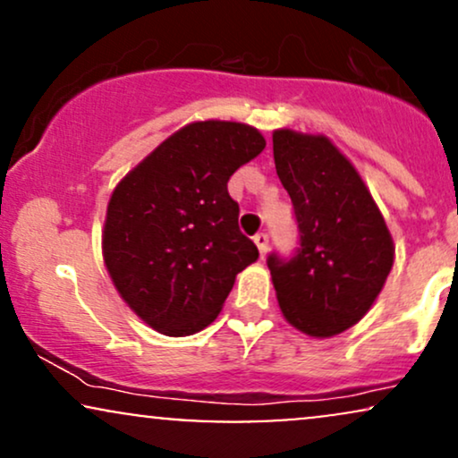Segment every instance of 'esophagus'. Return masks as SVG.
Returning a JSON list of instances; mask_svg holds the SVG:
<instances>
[{
    "instance_id": "34e87169",
    "label": "esophagus",
    "mask_w": 458,
    "mask_h": 458,
    "mask_svg": "<svg viewBox=\"0 0 458 458\" xmlns=\"http://www.w3.org/2000/svg\"><path fill=\"white\" fill-rule=\"evenodd\" d=\"M254 243L259 245V251H260V256H262V259H265L267 250H269V234H267V233H259V234L254 236Z\"/></svg>"
}]
</instances>
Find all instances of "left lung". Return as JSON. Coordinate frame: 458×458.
I'll return each instance as SVG.
<instances>
[{"label":"left lung","mask_w":458,"mask_h":458,"mask_svg":"<svg viewBox=\"0 0 458 458\" xmlns=\"http://www.w3.org/2000/svg\"><path fill=\"white\" fill-rule=\"evenodd\" d=\"M276 172L295 213L299 247L267 267L282 314L314 338L355 325L381 293L392 236L355 167L323 135L273 133Z\"/></svg>","instance_id":"8db88e82"}]
</instances>
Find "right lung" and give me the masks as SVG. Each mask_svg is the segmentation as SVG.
Segmentation results:
<instances>
[{
    "label": "right lung",
    "instance_id": "add662e5",
    "mask_svg": "<svg viewBox=\"0 0 458 458\" xmlns=\"http://www.w3.org/2000/svg\"><path fill=\"white\" fill-rule=\"evenodd\" d=\"M265 150L239 123L187 124L114 189L103 233L109 276L141 320L191 335L217 318L236 273L259 259L228 181Z\"/></svg>",
    "mask_w": 458,
    "mask_h": 458
}]
</instances>
